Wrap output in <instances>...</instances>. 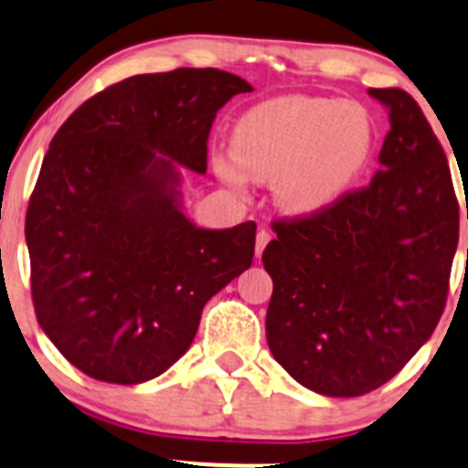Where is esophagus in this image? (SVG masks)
Returning a JSON list of instances; mask_svg holds the SVG:
<instances>
[{
	"label": "esophagus",
	"mask_w": 468,
	"mask_h": 468,
	"mask_svg": "<svg viewBox=\"0 0 468 468\" xmlns=\"http://www.w3.org/2000/svg\"><path fill=\"white\" fill-rule=\"evenodd\" d=\"M269 241H271V231L269 229H260V231H257V239H255L257 257H261V252H264V248L269 246Z\"/></svg>",
	"instance_id": "1"
}]
</instances>
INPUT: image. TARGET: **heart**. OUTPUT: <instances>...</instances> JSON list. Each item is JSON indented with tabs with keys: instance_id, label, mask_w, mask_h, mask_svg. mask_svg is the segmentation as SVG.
Returning <instances> with one entry per match:
<instances>
[{
	"instance_id": "obj_1",
	"label": "heart",
	"mask_w": 468,
	"mask_h": 468,
	"mask_svg": "<svg viewBox=\"0 0 468 468\" xmlns=\"http://www.w3.org/2000/svg\"><path fill=\"white\" fill-rule=\"evenodd\" d=\"M372 146L375 122L358 101L284 96L248 110L231 131L229 149L243 175L273 181L275 202L284 211L310 213L349 188ZM238 171L229 160H216L227 184H243Z\"/></svg>"
}]
</instances>
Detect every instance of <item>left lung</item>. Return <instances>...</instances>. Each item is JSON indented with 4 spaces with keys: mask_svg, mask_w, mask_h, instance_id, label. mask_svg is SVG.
<instances>
[{
    "mask_svg": "<svg viewBox=\"0 0 468 468\" xmlns=\"http://www.w3.org/2000/svg\"><path fill=\"white\" fill-rule=\"evenodd\" d=\"M390 110L381 170L310 216L271 222V354L305 388L358 398L393 379L434 333L451 287L460 204L431 126L404 89H370ZM468 220V207H466Z\"/></svg>",
    "mask_w": 468,
    "mask_h": 468,
    "instance_id": "obj_1",
    "label": "left lung"
}]
</instances>
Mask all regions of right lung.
<instances>
[{
    "instance_id": "right-lung-1",
    "label": "right lung",
    "mask_w": 468,
    "mask_h": 468,
    "mask_svg": "<svg viewBox=\"0 0 468 468\" xmlns=\"http://www.w3.org/2000/svg\"><path fill=\"white\" fill-rule=\"evenodd\" d=\"M246 91L218 69L133 75L52 137L25 220L31 301L52 345L91 379L158 377L188 351L208 298L250 269L255 222L195 227L172 165L204 175L216 112Z\"/></svg>"
}]
</instances>
